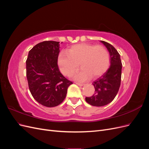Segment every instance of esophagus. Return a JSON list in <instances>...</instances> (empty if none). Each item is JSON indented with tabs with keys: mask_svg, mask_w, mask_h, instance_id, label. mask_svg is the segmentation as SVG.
<instances>
[{
	"mask_svg": "<svg viewBox=\"0 0 149 149\" xmlns=\"http://www.w3.org/2000/svg\"><path fill=\"white\" fill-rule=\"evenodd\" d=\"M76 84H77L78 86H84V84H83V83H76Z\"/></svg>",
	"mask_w": 149,
	"mask_h": 149,
	"instance_id": "obj_1",
	"label": "esophagus"
}]
</instances>
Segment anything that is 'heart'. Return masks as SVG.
<instances>
[{"label":"heart","instance_id":"obj_1","mask_svg":"<svg viewBox=\"0 0 149 149\" xmlns=\"http://www.w3.org/2000/svg\"><path fill=\"white\" fill-rule=\"evenodd\" d=\"M79 71L71 75L75 80L83 81L91 77L96 78L103 74L109 68L110 55L102 46L88 43L76 44L67 52H61L58 56L59 69L64 75H70L78 68Z\"/></svg>","mask_w":149,"mask_h":149}]
</instances>
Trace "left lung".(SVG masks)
<instances>
[{
	"mask_svg": "<svg viewBox=\"0 0 149 149\" xmlns=\"http://www.w3.org/2000/svg\"><path fill=\"white\" fill-rule=\"evenodd\" d=\"M107 49L110 55V66L101 77L93 83L95 93L85 100L93 106H106L113 101L120 85L122 63L116 48L104 41H100Z\"/></svg>",
	"mask_w": 149,
	"mask_h": 149,
	"instance_id": "obj_1",
	"label": "left lung"
}]
</instances>
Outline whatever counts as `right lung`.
I'll list each match as a JSON object with an SVG mask.
<instances>
[{
	"mask_svg": "<svg viewBox=\"0 0 149 149\" xmlns=\"http://www.w3.org/2000/svg\"><path fill=\"white\" fill-rule=\"evenodd\" d=\"M60 48L59 42L39 43L29 51L26 61V78L31 95L40 104L48 107L63 101L68 88L73 84L58 68Z\"/></svg>",
	"mask_w": 149,
	"mask_h": 149,
	"instance_id": "1",
	"label": "right lung"
}]
</instances>
